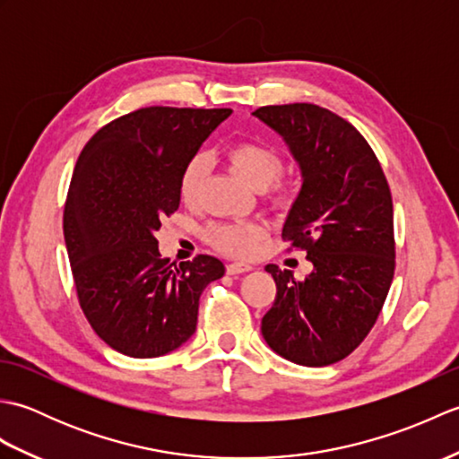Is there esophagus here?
<instances>
[{
	"mask_svg": "<svg viewBox=\"0 0 459 459\" xmlns=\"http://www.w3.org/2000/svg\"><path fill=\"white\" fill-rule=\"evenodd\" d=\"M252 264H248V262H230V264L227 266V274L230 276H237V274H245V272H250Z\"/></svg>",
	"mask_w": 459,
	"mask_h": 459,
	"instance_id": "1",
	"label": "esophagus"
}]
</instances>
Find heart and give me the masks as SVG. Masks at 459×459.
Listing matches in <instances>:
<instances>
[{
	"label": "heart",
	"instance_id": "heart-1",
	"mask_svg": "<svg viewBox=\"0 0 459 459\" xmlns=\"http://www.w3.org/2000/svg\"><path fill=\"white\" fill-rule=\"evenodd\" d=\"M227 160L238 178L248 183L252 189H266V199L281 207L288 203V189L286 185L274 183L281 171V155L272 148V145L256 140H245L238 143H232L227 150ZM211 168V161L204 153H197L185 163L179 178V197L183 203L193 204L199 199V193L207 173ZM266 235L264 224L255 221H237V222H214L209 224L204 230V237L212 247L227 252L232 256H248L258 248Z\"/></svg>",
	"mask_w": 459,
	"mask_h": 459
}]
</instances>
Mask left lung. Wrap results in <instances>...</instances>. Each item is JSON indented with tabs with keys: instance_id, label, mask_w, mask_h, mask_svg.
Masks as SVG:
<instances>
[{
	"instance_id": "1",
	"label": "left lung",
	"mask_w": 459,
	"mask_h": 459,
	"mask_svg": "<svg viewBox=\"0 0 459 459\" xmlns=\"http://www.w3.org/2000/svg\"><path fill=\"white\" fill-rule=\"evenodd\" d=\"M280 134L301 169L281 238L307 252L304 280L268 264L276 299L262 317L270 349L291 363L333 365L363 343L394 276L393 197L355 126L316 104L252 112Z\"/></svg>"
}]
</instances>
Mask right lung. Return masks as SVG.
I'll use <instances>...</instances> for the list:
<instances>
[{"mask_svg": "<svg viewBox=\"0 0 459 459\" xmlns=\"http://www.w3.org/2000/svg\"><path fill=\"white\" fill-rule=\"evenodd\" d=\"M230 108L148 106L96 132L74 165L63 230L79 304L106 345L150 359L197 327L199 298L222 278L219 258H161L155 230L179 209V178Z\"/></svg>", "mask_w": 459, "mask_h": 459, "instance_id": "add662e5", "label": "right lung"}]
</instances>
